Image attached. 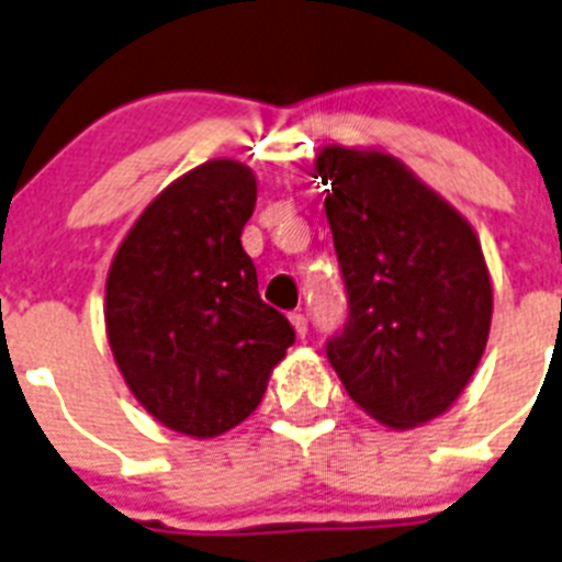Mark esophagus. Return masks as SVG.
I'll return each mask as SVG.
<instances>
[{
    "mask_svg": "<svg viewBox=\"0 0 562 562\" xmlns=\"http://www.w3.org/2000/svg\"><path fill=\"white\" fill-rule=\"evenodd\" d=\"M291 325H294L296 336H300V339H305V334H308V319H305V314L294 311V314H291Z\"/></svg>",
    "mask_w": 562,
    "mask_h": 562,
    "instance_id": "esophagus-1",
    "label": "esophagus"
}]
</instances>
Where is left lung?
<instances>
[{
    "label": "left lung",
    "mask_w": 562,
    "mask_h": 562,
    "mask_svg": "<svg viewBox=\"0 0 562 562\" xmlns=\"http://www.w3.org/2000/svg\"><path fill=\"white\" fill-rule=\"evenodd\" d=\"M316 178L341 280L345 328L328 339L348 396L393 429L450 409L475 373L492 322V282L461 214L375 149L325 146Z\"/></svg>",
    "instance_id": "left-lung-1"
}]
</instances>
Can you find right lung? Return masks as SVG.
Listing matches in <instances>:
<instances>
[{"label": "right lung", "mask_w": 562, "mask_h": 562, "mask_svg": "<svg viewBox=\"0 0 562 562\" xmlns=\"http://www.w3.org/2000/svg\"><path fill=\"white\" fill-rule=\"evenodd\" d=\"M254 203L246 164L209 160L144 209L106 274V339L126 387L183 436L214 438L246 422L294 345L243 251Z\"/></svg>", "instance_id": "add662e5"}]
</instances>
